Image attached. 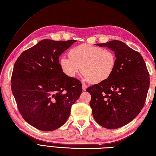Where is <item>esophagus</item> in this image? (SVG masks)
I'll return each instance as SVG.
<instances>
[{"instance_id": "obj_1", "label": "esophagus", "mask_w": 156, "mask_h": 156, "mask_svg": "<svg viewBox=\"0 0 156 156\" xmlns=\"http://www.w3.org/2000/svg\"><path fill=\"white\" fill-rule=\"evenodd\" d=\"M87 85L84 84V83L82 84V89H83V91H86V89H87Z\"/></svg>"}]
</instances>
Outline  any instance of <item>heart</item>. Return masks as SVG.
<instances>
[{
  "instance_id": "1",
  "label": "heart",
  "mask_w": 156,
  "mask_h": 156,
  "mask_svg": "<svg viewBox=\"0 0 156 156\" xmlns=\"http://www.w3.org/2000/svg\"><path fill=\"white\" fill-rule=\"evenodd\" d=\"M69 58L62 57L60 66L67 77H75L83 70L87 81L101 83L112 75L116 64L114 52L89 44H81L72 48Z\"/></svg>"
}]
</instances>
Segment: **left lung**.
<instances>
[{
	"mask_svg": "<svg viewBox=\"0 0 156 156\" xmlns=\"http://www.w3.org/2000/svg\"><path fill=\"white\" fill-rule=\"evenodd\" d=\"M115 52L116 64L107 80L87 87L96 122L108 129L133 121L145 103L150 79L142 55L124 43L113 40L98 43Z\"/></svg>",
	"mask_w": 156,
	"mask_h": 156,
	"instance_id": "1",
	"label": "left lung"
}]
</instances>
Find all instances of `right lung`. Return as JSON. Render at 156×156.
<instances>
[{
    "label": "right lung",
    "mask_w": 156,
    "mask_h": 156,
    "mask_svg": "<svg viewBox=\"0 0 156 156\" xmlns=\"http://www.w3.org/2000/svg\"><path fill=\"white\" fill-rule=\"evenodd\" d=\"M75 40L43 39L22 53L14 64L11 90L26 122L42 131L65 124L82 84L62 70L59 57Z\"/></svg>",
    "instance_id": "add662e5"
}]
</instances>
